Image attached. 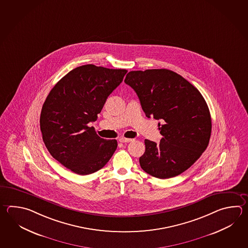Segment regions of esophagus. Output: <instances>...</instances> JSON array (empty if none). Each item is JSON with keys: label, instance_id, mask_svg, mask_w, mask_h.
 Returning a JSON list of instances; mask_svg holds the SVG:
<instances>
[{"label": "esophagus", "instance_id": "obj_1", "mask_svg": "<svg viewBox=\"0 0 248 248\" xmlns=\"http://www.w3.org/2000/svg\"><path fill=\"white\" fill-rule=\"evenodd\" d=\"M119 141L121 143H129V142L132 141V139H126V138H121L119 139Z\"/></svg>", "mask_w": 248, "mask_h": 248}]
</instances>
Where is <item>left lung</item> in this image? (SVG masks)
<instances>
[{
  "label": "left lung",
  "mask_w": 248,
  "mask_h": 248,
  "mask_svg": "<svg viewBox=\"0 0 248 248\" xmlns=\"http://www.w3.org/2000/svg\"><path fill=\"white\" fill-rule=\"evenodd\" d=\"M124 82L136 92L147 117L159 123V144L145 140L142 170L165 179L186 171L206 150L211 116L202 93L190 82L166 69L130 71Z\"/></svg>",
  "instance_id": "8db88e82"
}]
</instances>
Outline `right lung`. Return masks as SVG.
Returning <instances> with one entry per match:
<instances>
[{
	"label": "right lung",
	"instance_id": "add662e5",
	"mask_svg": "<svg viewBox=\"0 0 248 248\" xmlns=\"http://www.w3.org/2000/svg\"><path fill=\"white\" fill-rule=\"evenodd\" d=\"M126 73L93 64L79 66L62 78L46 97L40 119L42 139L51 155L71 171H98L116 151V140L98 136L88 124L96 121Z\"/></svg>",
	"mask_w": 248,
	"mask_h": 248
}]
</instances>
